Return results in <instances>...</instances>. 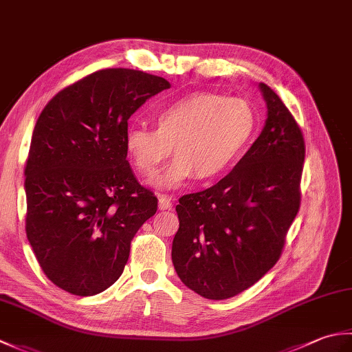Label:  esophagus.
<instances>
[{"mask_svg":"<svg viewBox=\"0 0 352 352\" xmlns=\"http://www.w3.org/2000/svg\"><path fill=\"white\" fill-rule=\"evenodd\" d=\"M159 208L160 210H170L172 208V201L168 195H160L159 198Z\"/></svg>","mask_w":352,"mask_h":352,"instance_id":"34e87169","label":"esophagus"}]
</instances>
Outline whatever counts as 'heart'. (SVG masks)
<instances>
[{"label":"heart","mask_w":352,"mask_h":352,"mask_svg":"<svg viewBox=\"0 0 352 352\" xmlns=\"http://www.w3.org/2000/svg\"><path fill=\"white\" fill-rule=\"evenodd\" d=\"M154 124L125 130L126 155L140 177L153 178L174 148L177 160L157 186L178 189L193 177L213 182L226 174L248 145L256 118L243 100L193 94L157 109Z\"/></svg>","instance_id":"heart-1"}]
</instances>
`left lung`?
Returning <instances> with one entry per match:
<instances>
[{
    "label": "left lung",
    "mask_w": 352,
    "mask_h": 352,
    "mask_svg": "<svg viewBox=\"0 0 352 352\" xmlns=\"http://www.w3.org/2000/svg\"><path fill=\"white\" fill-rule=\"evenodd\" d=\"M258 87L267 106L260 136L228 175L175 207L172 263L207 300H227L257 283L278 261L300 210L302 131L280 96Z\"/></svg>",
    "instance_id": "8db88e82"
}]
</instances>
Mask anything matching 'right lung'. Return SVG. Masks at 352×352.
<instances>
[{
  "label": "right lung",
  "mask_w": 352,
  "mask_h": 352,
  "mask_svg": "<svg viewBox=\"0 0 352 352\" xmlns=\"http://www.w3.org/2000/svg\"><path fill=\"white\" fill-rule=\"evenodd\" d=\"M162 77L111 68L52 98L34 125L25 163V231L48 280L92 296L121 276L138 230L157 212L126 160L129 119L169 89Z\"/></svg>",
  "instance_id": "add662e5"
}]
</instances>
